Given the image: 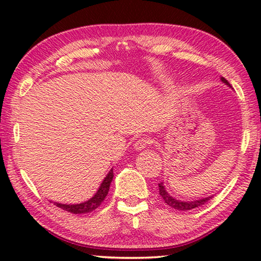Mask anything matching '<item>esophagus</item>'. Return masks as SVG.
I'll list each match as a JSON object with an SVG mask.
<instances>
[{
  "mask_svg": "<svg viewBox=\"0 0 261 261\" xmlns=\"http://www.w3.org/2000/svg\"><path fill=\"white\" fill-rule=\"evenodd\" d=\"M149 144V139L147 138H140L136 141V143L134 144L135 146V149L136 151H141V149H144L145 147H147Z\"/></svg>",
  "mask_w": 261,
  "mask_h": 261,
  "instance_id": "esophagus-1",
  "label": "esophagus"
}]
</instances>
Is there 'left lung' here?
I'll list each match as a JSON object with an SVG mask.
<instances>
[{
  "label": "left lung",
  "mask_w": 261,
  "mask_h": 261,
  "mask_svg": "<svg viewBox=\"0 0 261 261\" xmlns=\"http://www.w3.org/2000/svg\"><path fill=\"white\" fill-rule=\"evenodd\" d=\"M221 82L223 84H226L227 86L231 88V85L228 83L227 79H224L223 77H221ZM159 193H160L161 198L163 201L166 202L168 206H170L171 208H175L177 211H190L192 208H196V207H199L201 205H204L205 202L211 200L213 198V194L205 198H199V199H193V200H180V199H176L175 197L171 196L170 193H168V191L163 185V182L159 184Z\"/></svg>",
  "instance_id": "obj_1"
}]
</instances>
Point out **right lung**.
Returning <instances> with one entry per match:
<instances>
[{
	"label": "right lung",
	"mask_w": 261,
	"mask_h": 261,
	"mask_svg": "<svg viewBox=\"0 0 261 261\" xmlns=\"http://www.w3.org/2000/svg\"><path fill=\"white\" fill-rule=\"evenodd\" d=\"M113 177H114V171L112 168V169L109 170V173L106 175V177L103 178L102 183L100 184L98 191L94 193V196L86 201L81 202V204H61V202H54V204L57 207H60V208L70 212V213H73V214L90 213V212L98 208V207L101 205V202L105 200L106 196L108 194L110 184L113 182Z\"/></svg>",
	"instance_id": "add662e5"
}]
</instances>
